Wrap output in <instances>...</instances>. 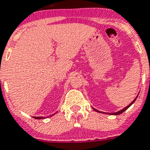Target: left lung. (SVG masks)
<instances>
[{
  "label": "left lung",
  "instance_id": "obj_1",
  "mask_svg": "<svg viewBox=\"0 0 150 150\" xmlns=\"http://www.w3.org/2000/svg\"><path fill=\"white\" fill-rule=\"evenodd\" d=\"M137 97H138V96H137V97H136V98H135V99H134V100H133L132 102H131V103H130V104H129V105H128V106H126V107H125V108H124V109H122V110H120V111H118V112H114V113H108V112H100V111H98V110H97V109H94V108H93V109H94L95 111H97V112H101V113H106V114H109V115H120V114H122V112H124L125 111L126 109H128V108H129V107H130V106H131V105H132V104H133V103H134V102H135V100H136V99H137Z\"/></svg>",
  "mask_w": 150,
  "mask_h": 150
}]
</instances>
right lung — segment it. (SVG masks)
<instances>
[{
  "instance_id": "add662e5",
  "label": "right lung",
  "mask_w": 150,
  "mask_h": 150,
  "mask_svg": "<svg viewBox=\"0 0 150 150\" xmlns=\"http://www.w3.org/2000/svg\"><path fill=\"white\" fill-rule=\"evenodd\" d=\"M51 116V115H50ZM35 118H36V119H42V118H44V117H34Z\"/></svg>"
}]
</instances>
